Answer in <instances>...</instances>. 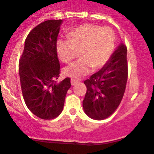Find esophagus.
<instances>
[{"mask_svg":"<svg viewBox=\"0 0 154 154\" xmlns=\"http://www.w3.org/2000/svg\"><path fill=\"white\" fill-rule=\"evenodd\" d=\"M79 81H80L79 80H76V79H71V80H70V84H71V85L72 86H74V85H76L77 83H79Z\"/></svg>","mask_w":154,"mask_h":154,"instance_id":"1","label":"esophagus"}]
</instances>
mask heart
<instances>
[{"mask_svg":"<svg viewBox=\"0 0 154 154\" xmlns=\"http://www.w3.org/2000/svg\"><path fill=\"white\" fill-rule=\"evenodd\" d=\"M67 39H58L56 45L60 59L69 64L74 60L76 50L80 51V60L64 70L67 75L74 78L88 74L92 67H103L112 54L116 38L112 30L99 26L86 24L70 31Z\"/></svg>","mask_w":154,"mask_h":154,"instance_id":"heart-1","label":"heart"}]
</instances>
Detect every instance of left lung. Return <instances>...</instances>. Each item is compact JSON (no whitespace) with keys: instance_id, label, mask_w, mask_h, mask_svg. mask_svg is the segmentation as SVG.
I'll use <instances>...</instances> for the list:
<instances>
[{"instance_id":"1","label":"left lung","mask_w":154,"mask_h":154,"mask_svg":"<svg viewBox=\"0 0 154 154\" xmlns=\"http://www.w3.org/2000/svg\"><path fill=\"white\" fill-rule=\"evenodd\" d=\"M127 80V48L121 43L103 68L84 81V112L95 120L109 117L122 100Z\"/></svg>"}]
</instances>
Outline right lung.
I'll return each mask as SVG.
<instances>
[{
	"label": "right lung",
	"instance_id": "obj_1",
	"mask_svg": "<svg viewBox=\"0 0 154 154\" xmlns=\"http://www.w3.org/2000/svg\"><path fill=\"white\" fill-rule=\"evenodd\" d=\"M62 20H49L30 31L19 63L23 97L29 109L45 120L61 113L70 79L57 82L60 64L57 38Z\"/></svg>",
	"mask_w": 154,
	"mask_h": 154
}]
</instances>
